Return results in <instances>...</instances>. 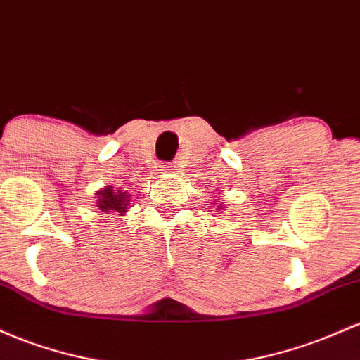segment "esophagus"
Wrapping results in <instances>:
<instances>
[{
	"label": "esophagus",
	"mask_w": 360,
	"mask_h": 360,
	"mask_svg": "<svg viewBox=\"0 0 360 360\" xmlns=\"http://www.w3.org/2000/svg\"><path fill=\"white\" fill-rule=\"evenodd\" d=\"M179 168H180V163L179 161H175V163H169V165H165V167H161V173H175Z\"/></svg>",
	"instance_id": "esophagus-1"
}]
</instances>
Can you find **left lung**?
I'll use <instances>...</instances> for the list:
<instances>
[{"mask_svg": "<svg viewBox=\"0 0 360 360\" xmlns=\"http://www.w3.org/2000/svg\"><path fill=\"white\" fill-rule=\"evenodd\" d=\"M214 199H216V211H223L224 209V205H223V202H221L219 199H217V197H214ZM212 207H214V204H212Z\"/></svg>", "mask_w": 360, "mask_h": 360, "instance_id": "obj_1", "label": "left lung"}]
</instances>
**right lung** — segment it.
Wrapping results in <instances>:
<instances>
[{
  "mask_svg": "<svg viewBox=\"0 0 360 360\" xmlns=\"http://www.w3.org/2000/svg\"><path fill=\"white\" fill-rule=\"evenodd\" d=\"M96 207L105 214H126L131 207V195L127 191L115 188L114 185H107L102 191L96 192Z\"/></svg>",
  "mask_w": 360,
  "mask_h": 360,
  "instance_id": "right-lung-1",
  "label": "right lung"
}]
</instances>
